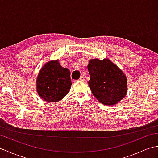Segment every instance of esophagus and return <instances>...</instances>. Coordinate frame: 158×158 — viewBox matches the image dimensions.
I'll return each mask as SVG.
<instances>
[{
  "instance_id": "1",
  "label": "esophagus",
  "mask_w": 158,
  "mask_h": 158,
  "mask_svg": "<svg viewBox=\"0 0 158 158\" xmlns=\"http://www.w3.org/2000/svg\"><path fill=\"white\" fill-rule=\"evenodd\" d=\"M79 80V81H85V77L84 76H81V77H80Z\"/></svg>"
}]
</instances>
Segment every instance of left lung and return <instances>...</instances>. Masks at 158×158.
Listing matches in <instances>:
<instances>
[{
  "label": "left lung",
  "mask_w": 158,
  "mask_h": 158,
  "mask_svg": "<svg viewBox=\"0 0 158 158\" xmlns=\"http://www.w3.org/2000/svg\"><path fill=\"white\" fill-rule=\"evenodd\" d=\"M88 81L93 95L103 105H114L125 97L127 79L123 73L108 59L89 60Z\"/></svg>",
  "instance_id": "left-lung-1"
}]
</instances>
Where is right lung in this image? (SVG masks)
Masks as SVG:
<instances>
[{
    "label": "right lung",
    "mask_w": 158,
    "mask_h": 158,
    "mask_svg": "<svg viewBox=\"0 0 158 158\" xmlns=\"http://www.w3.org/2000/svg\"><path fill=\"white\" fill-rule=\"evenodd\" d=\"M70 73L63 68L58 60L45 64L36 79V89L39 96L48 102L61 100L70 89Z\"/></svg>",
    "instance_id": "add662e5"
}]
</instances>
